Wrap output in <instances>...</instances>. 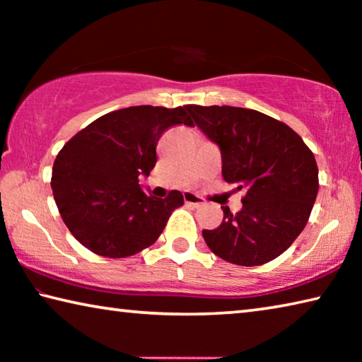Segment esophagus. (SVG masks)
Masks as SVG:
<instances>
[{"mask_svg":"<svg viewBox=\"0 0 362 362\" xmlns=\"http://www.w3.org/2000/svg\"><path fill=\"white\" fill-rule=\"evenodd\" d=\"M183 201H185V204L193 206V207H199L201 204H203V198H201V196H198V194L192 193V192L183 193Z\"/></svg>","mask_w":362,"mask_h":362,"instance_id":"obj_1","label":"esophagus"}]
</instances>
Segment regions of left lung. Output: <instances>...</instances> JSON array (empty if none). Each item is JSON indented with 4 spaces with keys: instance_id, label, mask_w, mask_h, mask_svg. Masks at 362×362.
<instances>
[{
    "instance_id": "8db88e82",
    "label": "left lung",
    "mask_w": 362,
    "mask_h": 362,
    "mask_svg": "<svg viewBox=\"0 0 362 362\" xmlns=\"http://www.w3.org/2000/svg\"><path fill=\"white\" fill-rule=\"evenodd\" d=\"M196 126L222 153V175L243 189V209L223 206V222L203 230L214 254L235 265L276 259L296 241L316 201L315 155L289 126L257 110L187 105Z\"/></svg>"
}]
</instances>
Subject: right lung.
Wrapping results in <instances>:
<instances>
[{"label": "right lung", "instance_id": "right-lung-1", "mask_svg": "<svg viewBox=\"0 0 362 362\" xmlns=\"http://www.w3.org/2000/svg\"><path fill=\"white\" fill-rule=\"evenodd\" d=\"M187 107L139 105L100 116L71 137L52 166L54 199L66 228L90 252L122 259L151 246L183 196L146 194L139 177L156 164V145Z\"/></svg>", "mask_w": 362, "mask_h": 362}]
</instances>
